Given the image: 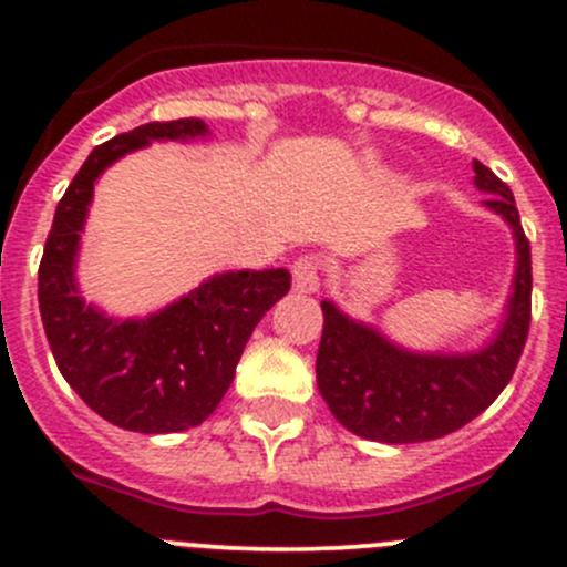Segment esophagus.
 Wrapping results in <instances>:
<instances>
[{"label":"esophagus","mask_w":567,"mask_h":567,"mask_svg":"<svg viewBox=\"0 0 567 567\" xmlns=\"http://www.w3.org/2000/svg\"><path fill=\"white\" fill-rule=\"evenodd\" d=\"M320 262L318 257H301L293 262V290L296 293H318Z\"/></svg>","instance_id":"esophagus-1"}]
</instances>
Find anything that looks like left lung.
<instances>
[{
	"mask_svg": "<svg viewBox=\"0 0 567 567\" xmlns=\"http://www.w3.org/2000/svg\"><path fill=\"white\" fill-rule=\"evenodd\" d=\"M483 205L507 221L516 274L496 334L477 351L422 353L398 346L375 326L348 318L329 299L318 348V390L342 427L370 442L414 444L442 439L483 414L513 379L529 331L532 260L507 183L474 162Z\"/></svg>",
	"mask_w": 567,
	"mask_h": 567,
	"instance_id": "8db88e82",
	"label": "left lung"
}]
</instances>
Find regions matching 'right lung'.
Listing matches in <instances>:
<instances>
[{"mask_svg": "<svg viewBox=\"0 0 567 567\" xmlns=\"http://www.w3.org/2000/svg\"><path fill=\"white\" fill-rule=\"evenodd\" d=\"M197 117L147 123L95 147L60 199L38 271V305L62 379L112 425L177 433L214 414L260 318L290 290L288 268L221 271L145 318H114L87 305L76 257L95 181L151 142L208 136Z\"/></svg>", "mask_w": 567, "mask_h": 567, "instance_id": "obj_1", "label": "right lung"}]
</instances>
